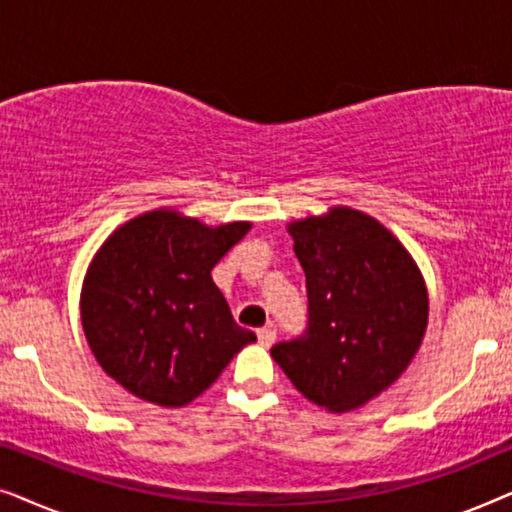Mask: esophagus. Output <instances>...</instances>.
Here are the masks:
<instances>
[{
	"mask_svg": "<svg viewBox=\"0 0 512 512\" xmlns=\"http://www.w3.org/2000/svg\"><path fill=\"white\" fill-rule=\"evenodd\" d=\"M258 342H261L263 347H270L272 342L277 340V331L272 326H263V328H258Z\"/></svg>",
	"mask_w": 512,
	"mask_h": 512,
	"instance_id": "esophagus-1",
	"label": "esophagus"
}]
</instances>
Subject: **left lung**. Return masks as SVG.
Listing matches in <instances>:
<instances>
[{"instance_id": "left-lung-1", "label": "left lung", "mask_w": 512, "mask_h": 512, "mask_svg": "<svg viewBox=\"0 0 512 512\" xmlns=\"http://www.w3.org/2000/svg\"><path fill=\"white\" fill-rule=\"evenodd\" d=\"M307 326L270 349L296 389L331 412L382 394L422 345L429 298L415 261L373 216L338 207L289 226Z\"/></svg>"}]
</instances>
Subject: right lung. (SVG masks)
Wrapping results in <instances>:
<instances>
[{
	"label": "right lung",
	"instance_id": "right-lung-1",
	"mask_svg": "<svg viewBox=\"0 0 512 512\" xmlns=\"http://www.w3.org/2000/svg\"><path fill=\"white\" fill-rule=\"evenodd\" d=\"M249 223L207 228L174 212L137 216L90 265L81 293L88 345L104 373L142 401L179 408L200 396L244 345L212 268Z\"/></svg>",
	"mask_w": 512,
	"mask_h": 512
}]
</instances>
